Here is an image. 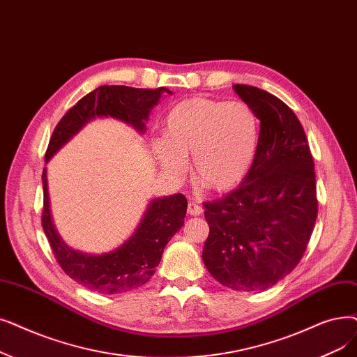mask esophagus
<instances>
[{
  "label": "esophagus",
  "mask_w": 357,
  "mask_h": 357,
  "mask_svg": "<svg viewBox=\"0 0 357 357\" xmlns=\"http://www.w3.org/2000/svg\"><path fill=\"white\" fill-rule=\"evenodd\" d=\"M188 213L191 215H199L201 213H203V207H201L198 203H195V201H190V203H188Z\"/></svg>",
  "instance_id": "esophagus-1"
}]
</instances>
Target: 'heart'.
I'll return each instance as SVG.
<instances>
[{
  "label": "heart",
  "mask_w": 357,
  "mask_h": 357,
  "mask_svg": "<svg viewBox=\"0 0 357 357\" xmlns=\"http://www.w3.org/2000/svg\"><path fill=\"white\" fill-rule=\"evenodd\" d=\"M258 118L250 105L192 98L175 105L163 121L154 156L172 175H182L192 154L194 176L214 191L236 187L250 172L258 147Z\"/></svg>",
  "instance_id": "heart-1"
}]
</instances>
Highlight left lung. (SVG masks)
Returning a JSON list of instances; mask_svg holds the SVG:
<instances>
[{
	"instance_id": "obj_1",
	"label": "left lung",
	"mask_w": 357,
	"mask_h": 357,
	"mask_svg": "<svg viewBox=\"0 0 357 357\" xmlns=\"http://www.w3.org/2000/svg\"><path fill=\"white\" fill-rule=\"evenodd\" d=\"M259 119L254 163L239 187L204 203L203 259L234 290L274 286L299 264L318 215L311 149L298 116L271 93L235 84Z\"/></svg>"
}]
</instances>
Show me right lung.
I'll return each instance as SVG.
<instances>
[{
    "label": "right lung",
    "mask_w": 357,
    "mask_h": 357,
    "mask_svg": "<svg viewBox=\"0 0 357 357\" xmlns=\"http://www.w3.org/2000/svg\"><path fill=\"white\" fill-rule=\"evenodd\" d=\"M165 87L135 89L128 86H100L82 98L61 118L52 132L45 162L96 116H112L144 131V121L162 96ZM43 210L42 227L56 262L74 282L89 290L112 294L130 291L146 284L159 266L167 242L183 226L188 201L182 194L154 198L134 235L118 250L103 255L73 251L59 238L52 223L46 169L42 172Z\"/></svg>",
    "instance_id": "add662e5"
}]
</instances>
